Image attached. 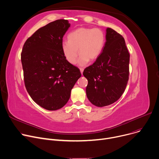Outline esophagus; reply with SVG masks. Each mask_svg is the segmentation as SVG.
I'll return each instance as SVG.
<instances>
[{"mask_svg":"<svg viewBox=\"0 0 159 159\" xmlns=\"http://www.w3.org/2000/svg\"><path fill=\"white\" fill-rule=\"evenodd\" d=\"M80 70L81 73L82 74V73H83V71H84V68H80Z\"/></svg>","mask_w":159,"mask_h":159,"instance_id":"34e87169","label":"esophagus"}]
</instances>
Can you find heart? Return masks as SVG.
<instances>
[{
    "label": "heart",
    "instance_id": "heart-1",
    "mask_svg": "<svg viewBox=\"0 0 159 159\" xmlns=\"http://www.w3.org/2000/svg\"><path fill=\"white\" fill-rule=\"evenodd\" d=\"M67 39L68 41L61 45L65 58L70 64H75L79 52V63L84 65L89 60L94 61L100 57L105 47L106 36L100 28L81 27L70 32Z\"/></svg>",
    "mask_w": 159,
    "mask_h": 159
}]
</instances>
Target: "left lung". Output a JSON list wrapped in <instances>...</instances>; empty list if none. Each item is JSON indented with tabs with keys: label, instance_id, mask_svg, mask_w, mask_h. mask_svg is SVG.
<instances>
[{
	"label": "left lung",
	"instance_id": "8db88e82",
	"mask_svg": "<svg viewBox=\"0 0 159 159\" xmlns=\"http://www.w3.org/2000/svg\"><path fill=\"white\" fill-rule=\"evenodd\" d=\"M106 32L101 55L83 72L88 81L87 97L97 107L117 101L124 93L129 77L130 54L123 37L111 28Z\"/></svg>",
	"mask_w": 159,
	"mask_h": 159
}]
</instances>
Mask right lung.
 I'll return each instance as SVG.
<instances>
[{
    "instance_id": "add662e5",
    "label": "right lung",
    "mask_w": 159,
    "mask_h": 159,
    "mask_svg": "<svg viewBox=\"0 0 159 159\" xmlns=\"http://www.w3.org/2000/svg\"><path fill=\"white\" fill-rule=\"evenodd\" d=\"M70 26L67 20L60 19L41 27L26 40L21 53L25 88L32 99L48 111L64 106L81 77L61 50Z\"/></svg>"
}]
</instances>
